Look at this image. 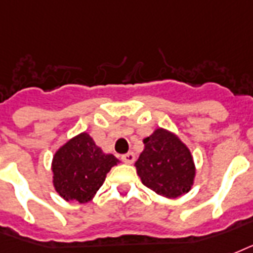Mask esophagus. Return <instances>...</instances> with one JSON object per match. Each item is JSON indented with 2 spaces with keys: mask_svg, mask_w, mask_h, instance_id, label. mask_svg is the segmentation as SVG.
I'll return each mask as SVG.
<instances>
[{
  "mask_svg": "<svg viewBox=\"0 0 253 253\" xmlns=\"http://www.w3.org/2000/svg\"><path fill=\"white\" fill-rule=\"evenodd\" d=\"M134 158H136V156H134L133 152H128V153H125L121 156V160H123L125 164H132V162L134 161Z\"/></svg>",
  "mask_w": 253,
  "mask_h": 253,
  "instance_id": "34e87169",
  "label": "esophagus"
}]
</instances>
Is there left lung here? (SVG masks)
Masks as SVG:
<instances>
[{"label":"left lung","mask_w":253,"mask_h":253,"mask_svg":"<svg viewBox=\"0 0 253 253\" xmlns=\"http://www.w3.org/2000/svg\"><path fill=\"white\" fill-rule=\"evenodd\" d=\"M145 149L136 162L137 174L146 187L168 198L187 193L195 168L191 153L175 134L158 128L144 140Z\"/></svg>","instance_id":"1"}]
</instances>
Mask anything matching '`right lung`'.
<instances>
[{
    "mask_svg": "<svg viewBox=\"0 0 253 253\" xmlns=\"http://www.w3.org/2000/svg\"><path fill=\"white\" fill-rule=\"evenodd\" d=\"M117 162L119 160L113 154H105L88 133H80L54 156L55 190L66 201H91Z\"/></svg>",
    "mask_w": 253,
    "mask_h": 253,
    "instance_id": "1",
    "label": "right lung"
}]
</instances>
